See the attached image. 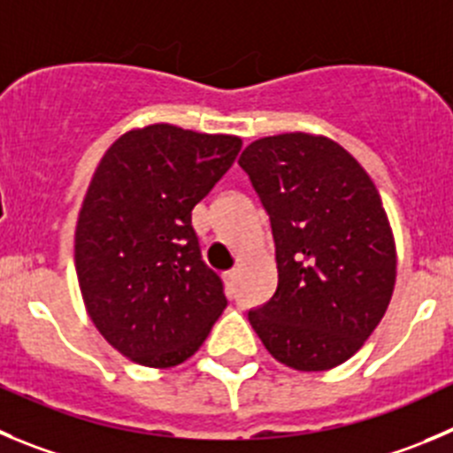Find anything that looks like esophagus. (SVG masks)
Wrapping results in <instances>:
<instances>
[{
	"mask_svg": "<svg viewBox=\"0 0 453 453\" xmlns=\"http://www.w3.org/2000/svg\"><path fill=\"white\" fill-rule=\"evenodd\" d=\"M236 274H239V268H232V270H227V273L226 274H223V277H226V281H227V284H234V281H236Z\"/></svg>",
	"mask_w": 453,
	"mask_h": 453,
	"instance_id": "esophagus-1",
	"label": "esophagus"
}]
</instances>
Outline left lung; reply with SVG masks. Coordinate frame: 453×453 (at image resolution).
Instances as JSON below:
<instances>
[{"instance_id": "8db88e82", "label": "left lung", "mask_w": 453, "mask_h": 453, "mask_svg": "<svg viewBox=\"0 0 453 453\" xmlns=\"http://www.w3.org/2000/svg\"><path fill=\"white\" fill-rule=\"evenodd\" d=\"M270 217L277 290L248 312L274 360L326 371L362 349L395 286V243L378 189L337 142L259 138L239 158Z\"/></svg>"}]
</instances>
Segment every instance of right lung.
<instances>
[{
	"label": "right lung",
	"instance_id": "right-lung-1",
	"mask_svg": "<svg viewBox=\"0 0 453 453\" xmlns=\"http://www.w3.org/2000/svg\"><path fill=\"white\" fill-rule=\"evenodd\" d=\"M241 138L174 125L127 131L100 160L75 227V273L100 335L142 366L192 357L227 299L201 257L192 210Z\"/></svg>",
	"mask_w": 453,
	"mask_h": 453
}]
</instances>
